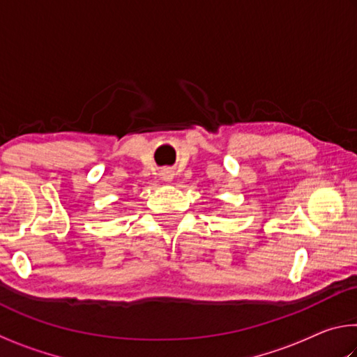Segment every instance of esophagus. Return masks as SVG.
I'll return each mask as SVG.
<instances>
[{"label": "esophagus", "mask_w": 357, "mask_h": 357, "mask_svg": "<svg viewBox=\"0 0 357 357\" xmlns=\"http://www.w3.org/2000/svg\"><path fill=\"white\" fill-rule=\"evenodd\" d=\"M162 176H164V179L170 181L173 178V174H172V172H164V173H162Z\"/></svg>", "instance_id": "esophagus-1"}]
</instances>
